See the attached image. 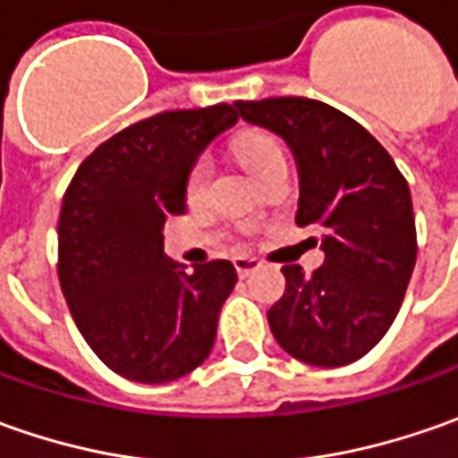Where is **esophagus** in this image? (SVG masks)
<instances>
[{
	"instance_id": "esophagus-1",
	"label": "esophagus",
	"mask_w": 458,
	"mask_h": 458,
	"mask_svg": "<svg viewBox=\"0 0 458 458\" xmlns=\"http://www.w3.org/2000/svg\"><path fill=\"white\" fill-rule=\"evenodd\" d=\"M234 267H237L239 277H247V275H252L255 270H259L262 262H259L257 257H234Z\"/></svg>"
}]
</instances>
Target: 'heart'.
<instances>
[{"instance_id": "b5f03b06", "label": "heart", "mask_w": 458, "mask_h": 458, "mask_svg": "<svg viewBox=\"0 0 458 458\" xmlns=\"http://www.w3.org/2000/svg\"><path fill=\"white\" fill-rule=\"evenodd\" d=\"M234 152H237L239 163L244 165V170H247L252 178H255L259 170H265L270 163H275V160H280V157H283L280 145L275 142L270 134H262V132L242 134V137L237 140V145H234ZM206 173H208L206 163H199V165L188 173L185 193H188V199H191V201L201 193L203 181H206Z\"/></svg>"}]
</instances>
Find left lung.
I'll list each match as a JSON object with an SVG mask.
<instances>
[{"mask_svg": "<svg viewBox=\"0 0 458 458\" xmlns=\"http://www.w3.org/2000/svg\"><path fill=\"white\" fill-rule=\"evenodd\" d=\"M247 124L277 134L298 165V226L321 229L324 265H285L270 331L295 360L342 367L395 321L415 267L411 188L387 150L352 116L303 97L234 101Z\"/></svg>", "mask_w": 458, "mask_h": 458, "instance_id": "1", "label": "left lung"}]
</instances>
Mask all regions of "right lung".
<instances>
[{
    "label": "right lung",
    "instance_id": "obj_1",
    "mask_svg": "<svg viewBox=\"0 0 458 458\" xmlns=\"http://www.w3.org/2000/svg\"><path fill=\"white\" fill-rule=\"evenodd\" d=\"M237 119L229 104L142 119L98 145L65 191L61 291L81 336L122 377L173 382L211 354L237 270L229 259L185 270L165 255L163 224L183 214L188 173Z\"/></svg>",
    "mask_w": 458,
    "mask_h": 458
}]
</instances>
